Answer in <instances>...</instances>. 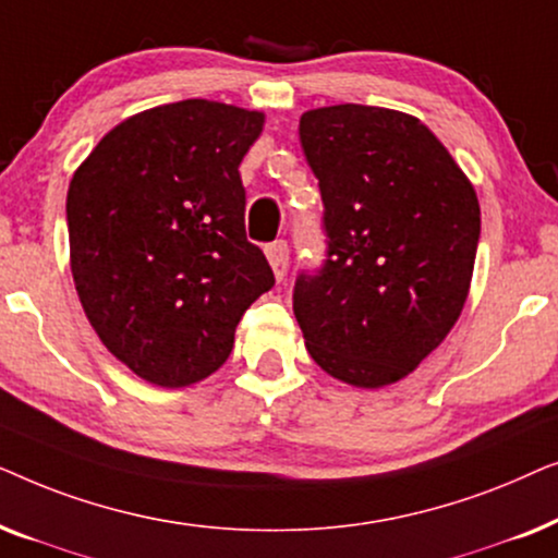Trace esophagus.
<instances>
[{
  "mask_svg": "<svg viewBox=\"0 0 558 558\" xmlns=\"http://www.w3.org/2000/svg\"><path fill=\"white\" fill-rule=\"evenodd\" d=\"M266 258H269L271 269H274V277L279 281L287 277V269H289V246L287 241H274L266 246Z\"/></svg>",
  "mask_w": 558,
  "mask_h": 558,
  "instance_id": "34e87169",
  "label": "esophagus"
}]
</instances>
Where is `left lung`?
<instances>
[{
    "label": "left lung",
    "mask_w": 558,
    "mask_h": 558,
    "mask_svg": "<svg viewBox=\"0 0 558 558\" xmlns=\"http://www.w3.org/2000/svg\"><path fill=\"white\" fill-rule=\"evenodd\" d=\"M325 203L327 258L294 284L304 345L332 378L384 388L441 345L470 294L480 203L416 117L338 104L304 111Z\"/></svg>",
    "instance_id": "left-lung-1"
}]
</instances>
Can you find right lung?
Returning <instances> with one entry per match:
<instances>
[{
	"instance_id": "1",
	"label": "right lung",
	"mask_w": 558,
	"mask_h": 558,
	"mask_svg": "<svg viewBox=\"0 0 558 558\" xmlns=\"http://www.w3.org/2000/svg\"><path fill=\"white\" fill-rule=\"evenodd\" d=\"M264 113L187 98L113 126L73 172L75 292L129 371L185 388L228 361L243 312L274 287L248 243L239 165Z\"/></svg>"
}]
</instances>
